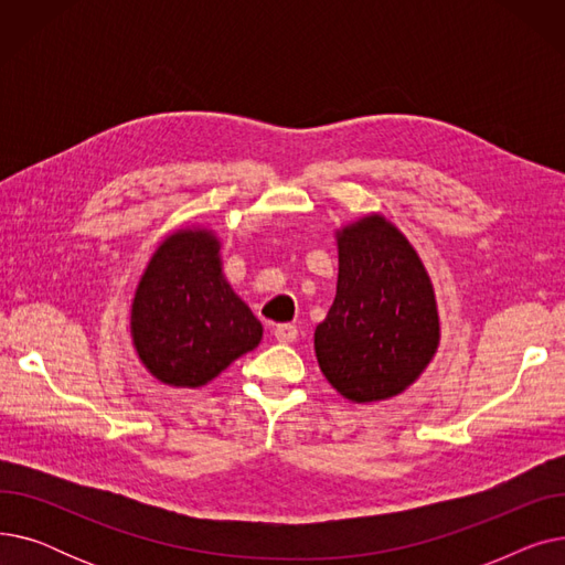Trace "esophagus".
<instances>
[{"mask_svg": "<svg viewBox=\"0 0 565 565\" xmlns=\"http://www.w3.org/2000/svg\"><path fill=\"white\" fill-rule=\"evenodd\" d=\"M275 339L279 343H292L295 339H298V328H295V324H290V322L277 324V328H275Z\"/></svg>", "mask_w": 565, "mask_h": 565, "instance_id": "esophagus-1", "label": "esophagus"}]
</instances>
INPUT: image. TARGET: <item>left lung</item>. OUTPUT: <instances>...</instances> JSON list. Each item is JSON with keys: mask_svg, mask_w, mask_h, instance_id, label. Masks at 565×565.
Segmentation results:
<instances>
[{"mask_svg": "<svg viewBox=\"0 0 565 565\" xmlns=\"http://www.w3.org/2000/svg\"><path fill=\"white\" fill-rule=\"evenodd\" d=\"M337 298L313 332L318 366L352 403L403 394L439 348L435 288L407 237L380 213L334 231Z\"/></svg>", "mask_w": 565, "mask_h": 565, "instance_id": "left-lung-1", "label": "left lung"}]
</instances>
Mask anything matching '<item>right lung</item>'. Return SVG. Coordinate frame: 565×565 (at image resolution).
Masks as SVG:
<instances>
[{
  "label": "right lung",
  "mask_w": 565,
  "mask_h": 565,
  "mask_svg": "<svg viewBox=\"0 0 565 565\" xmlns=\"http://www.w3.org/2000/svg\"><path fill=\"white\" fill-rule=\"evenodd\" d=\"M213 228L169 233L143 267L130 307L139 362L175 390H199L258 348L263 324L222 270Z\"/></svg>",
  "instance_id": "right-lung-1"
}]
</instances>
